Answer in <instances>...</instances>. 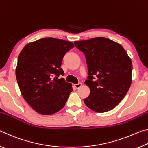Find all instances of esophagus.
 I'll return each mask as SVG.
<instances>
[{"instance_id": "esophagus-1", "label": "esophagus", "mask_w": 148, "mask_h": 148, "mask_svg": "<svg viewBox=\"0 0 148 148\" xmlns=\"http://www.w3.org/2000/svg\"><path fill=\"white\" fill-rule=\"evenodd\" d=\"M82 86V83H78V84H74L73 85V86H74V87L75 89H79L80 87H81Z\"/></svg>"}]
</instances>
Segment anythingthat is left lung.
Masks as SVG:
<instances>
[{"instance_id":"left-lung-1","label":"left lung","mask_w":148,"mask_h":148,"mask_svg":"<svg viewBox=\"0 0 148 148\" xmlns=\"http://www.w3.org/2000/svg\"><path fill=\"white\" fill-rule=\"evenodd\" d=\"M74 45L85 54L90 88L84 103L102 113L114 108L128 92L132 82L131 60L121 44L104 37L76 41Z\"/></svg>"}]
</instances>
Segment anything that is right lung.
<instances>
[{"label":"right lung","instance_id":"1","mask_svg":"<svg viewBox=\"0 0 148 148\" xmlns=\"http://www.w3.org/2000/svg\"><path fill=\"white\" fill-rule=\"evenodd\" d=\"M73 47L71 42L48 37L27 44L20 52L17 84L24 99L38 113L53 114L64 106L72 84L58 77L64 75L63 57Z\"/></svg>","mask_w":148,"mask_h":148}]
</instances>
